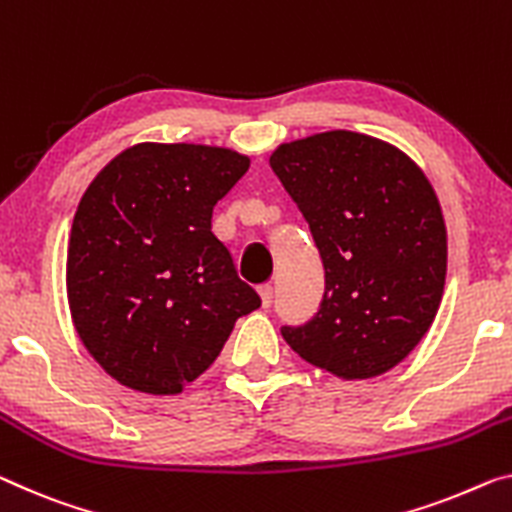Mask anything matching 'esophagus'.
<instances>
[{
  "label": "esophagus",
  "mask_w": 512,
  "mask_h": 512,
  "mask_svg": "<svg viewBox=\"0 0 512 512\" xmlns=\"http://www.w3.org/2000/svg\"><path fill=\"white\" fill-rule=\"evenodd\" d=\"M258 295H261V304H263V309H267V306L272 304L274 290H272V286H261V288H258Z\"/></svg>",
  "instance_id": "obj_1"
}]
</instances>
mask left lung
I'll return each mask as SVG.
<instances>
[{"mask_svg": "<svg viewBox=\"0 0 512 512\" xmlns=\"http://www.w3.org/2000/svg\"><path fill=\"white\" fill-rule=\"evenodd\" d=\"M270 167L325 265L316 318L283 327V338L341 380L391 371L426 336L444 295L446 224L430 180L389 141L350 130L279 144Z\"/></svg>", "mask_w": 512, "mask_h": 512, "instance_id": "left-lung-1", "label": "left lung"}]
</instances>
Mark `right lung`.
<instances>
[{"label": "right lung", "instance_id": "1", "mask_svg": "<svg viewBox=\"0 0 512 512\" xmlns=\"http://www.w3.org/2000/svg\"><path fill=\"white\" fill-rule=\"evenodd\" d=\"M249 164L224 146L141 141L82 194L66 258L70 318L123 387L176 396L261 306L210 231L212 208Z\"/></svg>", "mask_w": 512, "mask_h": 512}]
</instances>
